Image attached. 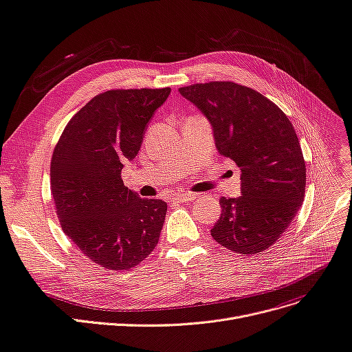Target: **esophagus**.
<instances>
[{
  "mask_svg": "<svg viewBox=\"0 0 352 352\" xmlns=\"http://www.w3.org/2000/svg\"><path fill=\"white\" fill-rule=\"evenodd\" d=\"M197 197H198V195H197V194H192V192H182V194L174 195V197H173V201H174V203H187V201L195 200Z\"/></svg>",
  "mask_w": 352,
  "mask_h": 352,
  "instance_id": "1",
  "label": "esophagus"
}]
</instances>
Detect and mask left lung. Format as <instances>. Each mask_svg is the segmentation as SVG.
Masks as SVG:
<instances>
[{
    "label": "left lung",
    "instance_id": "obj_1",
    "mask_svg": "<svg viewBox=\"0 0 352 352\" xmlns=\"http://www.w3.org/2000/svg\"><path fill=\"white\" fill-rule=\"evenodd\" d=\"M178 91L208 119L219 154L241 170V195L220 198L212 239L240 254L267 250L305 197L307 168L294 125L266 96L233 82L197 83Z\"/></svg>",
    "mask_w": 352,
    "mask_h": 352
}]
</instances>
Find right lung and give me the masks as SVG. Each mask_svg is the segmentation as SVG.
<instances>
[{
	"label": "right lung",
	"instance_id": "obj_1",
	"mask_svg": "<svg viewBox=\"0 0 352 352\" xmlns=\"http://www.w3.org/2000/svg\"><path fill=\"white\" fill-rule=\"evenodd\" d=\"M170 94V87L103 91L69 120L54 148L50 181L60 226L102 267H135L160 240L166 204L131 191L120 171Z\"/></svg>",
	"mask_w": 352,
	"mask_h": 352
}]
</instances>
